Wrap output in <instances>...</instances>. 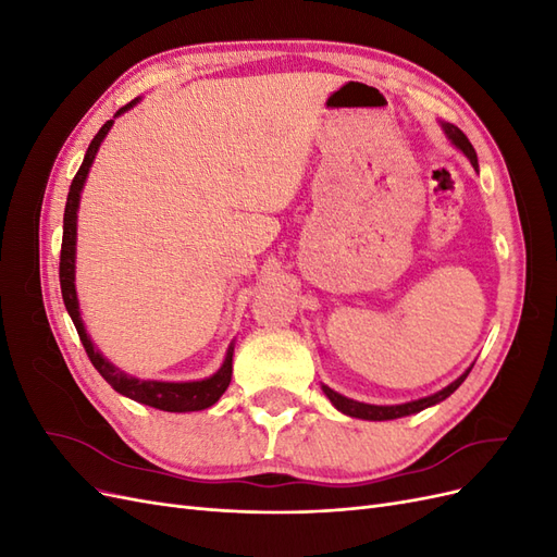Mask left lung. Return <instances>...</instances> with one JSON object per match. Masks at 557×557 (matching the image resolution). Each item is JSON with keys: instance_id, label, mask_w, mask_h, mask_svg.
I'll return each instance as SVG.
<instances>
[{"instance_id": "8db88e82", "label": "left lung", "mask_w": 557, "mask_h": 557, "mask_svg": "<svg viewBox=\"0 0 557 557\" xmlns=\"http://www.w3.org/2000/svg\"><path fill=\"white\" fill-rule=\"evenodd\" d=\"M440 125H442V129H444V134H446V139H448L455 148L462 150V153L467 156V160L471 162V166H474V170L479 172L476 150H474V146L469 144V139L465 137V132H462L460 127L450 125V123H440ZM469 372H471V367L467 369V372H465L462 376L455 379L450 385H446L444 391H440V393L428 395V397H420V399H413V401H407V404H387V407H381V404H364V401H356V399H350V397H344V395H339L336 391H332V387H327L325 383L320 385V387H323V393H325L327 399L334 404V409L342 411L344 416L360 418V420H395V418L411 416V413H418V411H423V409H428V407H434V404L444 401L446 397H450L455 391H458V387L462 385V381L467 379Z\"/></svg>"}]
</instances>
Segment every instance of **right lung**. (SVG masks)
Returning <instances> with one entry per match:
<instances>
[{"mask_svg":"<svg viewBox=\"0 0 557 557\" xmlns=\"http://www.w3.org/2000/svg\"><path fill=\"white\" fill-rule=\"evenodd\" d=\"M139 99H132L129 104H125L123 109H117L113 117L127 113L132 107L139 104ZM113 127V121H107L95 134V139L90 141L86 158H83L81 170L76 172L70 195H66V207H64V225H62V252H60V288H62V299L66 313L72 315L76 332L81 336V344L86 348L90 362L95 364V369L99 374L104 376V381L113 387L115 393H121L134 401L146 404V407H153L160 411H172V413H188V411H201L209 409L213 404L221 399V395L227 391V385L232 381V356H234V344H230L225 360L218 369L215 374H211L209 379L201 381H141L137 376L125 374L123 369H117L113 362H109L102 350H97V346L92 344L90 334L83 325L81 318V309H78V295H76V223H78V205H81V193L83 185L88 181L90 166L95 162V156L99 146L107 139L109 129Z\"/></svg>","mask_w":557,"mask_h":557,"instance_id":"obj_1","label":"right lung"}]
</instances>
